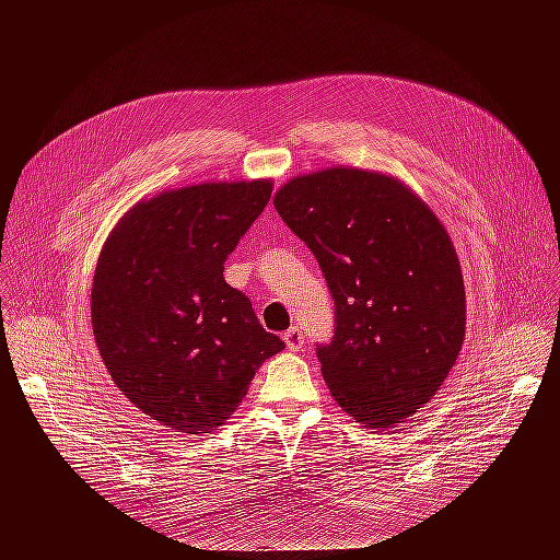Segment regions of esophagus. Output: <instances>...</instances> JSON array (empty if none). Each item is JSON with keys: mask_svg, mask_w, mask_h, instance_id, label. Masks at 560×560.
I'll return each mask as SVG.
<instances>
[{"mask_svg": "<svg viewBox=\"0 0 560 560\" xmlns=\"http://www.w3.org/2000/svg\"><path fill=\"white\" fill-rule=\"evenodd\" d=\"M283 342L290 351H298L302 345H304V331L300 327H290L285 334H283Z\"/></svg>", "mask_w": 560, "mask_h": 560, "instance_id": "obj_1", "label": "esophagus"}]
</instances>
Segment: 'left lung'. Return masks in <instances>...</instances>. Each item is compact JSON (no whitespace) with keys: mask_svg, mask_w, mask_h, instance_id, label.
I'll return each mask as SVG.
<instances>
[{"mask_svg":"<svg viewBox=\"0 0 560 560\" xmlns=\"http://www.w3.org/2000/svg\"><path fill=\"white\" fill-rule=\"evenodd\" d=\"M275 209L331 290L334 338L315 351L334 399L372 429L418 413L465 338L463 275L445 226L395 176L359 167L295 176Z\"/></svg>","mask_w":560,"mask_h":560,"instance_id":"obj_1","label":"left lung"}]
</instances>
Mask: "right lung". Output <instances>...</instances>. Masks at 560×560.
Instances as JSON below:
<instances>
[{
	"label": "right lung",
	"instance_id": "add662e5",
	"mask_svg": "<svg viewBox=\"0 0 560 560\" xmlns=\"http://www.w3.org/2000/svg\"><path fill=\"white\" fill-rule=\"evenodd\" d=\"M270 195L268 179L165 190L138 201L102 247L91 292L100 357L122 395L176 433L224 424L285 347L222 275Z\"/></svg>",
	"mask_w": 560,
	"mask_h": 560
}]
</instances>
